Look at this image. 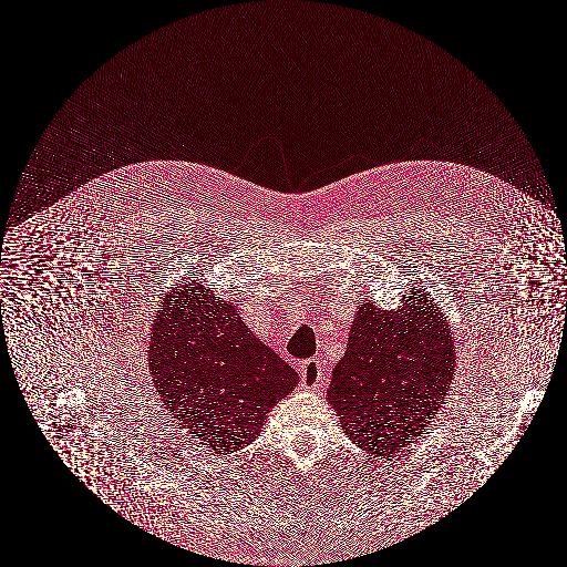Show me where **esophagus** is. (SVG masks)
Instances as JSON below:
<instances>
[{
    "instance_id": "1",
    "label": "esophagus",
    "mask_w": 567,
    "mask_h": 567,
    "mask_svg": "<svg viewBox=\"0 0 567 567\" xmlns=\"http://www.w3.org/2000/svg\"><path fill=\"white\" fill-rule=\"evenodd\" d=\"M324 381V364L320 360H306L301 364V385L306 390H316Z\"/></svg>"
}]
</instances>
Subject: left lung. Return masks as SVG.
Returning a JSON list of instances; mask_svg holds the SVG:
<instances>
[{
  "label": "left lung",
  "instance_id": "left-lung-1",
  "mask_svg": "<svg viewBox=\"0 0 567 567\" xmlns=\"http://www.w3.org/2000/svg\"><path fill=\"white\" fill-rule=\"evenodd\" d=\"M454 352L449 322L421 289L398 310L362 303L327 391L346 435L379 456L409 446L446 398Z\"/></svg>",
  "mask_w": 567,
  "mask_h": 567
}]
</instances>
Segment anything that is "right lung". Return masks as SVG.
Here are the masks:
<instances>
[{
	"label": "right lung",
	"mask_w": 567,
	"mask_h": 567,
	"mask_svg": "<svg viewBox=\"0 0 567 567\" xmlns=\"http://www.w3.org/2000/svg\"><path fill=\"white\" fill-rule=\"evenodd\" d=\"M151 331L155 388L212 454L254 442L270 409L297 388L295 369L245 327L233 299L198 280L163 295Z\"/></svg>",
	"instance_id": "obj_1"
}]
</instances>
